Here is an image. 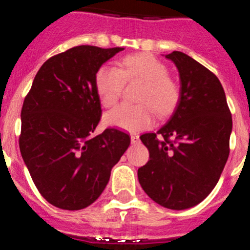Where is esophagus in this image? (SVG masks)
<instances>
[{"label": "esophagus", "instance_id": "esophagus-1", "mask_svg": "<svg viewBox=\"0 0 250 250\" xmlns=\"http://www.w3.org/2000/svg\"><path fill=\"white\" fill-rule=\"evenodd\" d=\"M131 143H132V144L140 143V136L136 135V133L131 135Z\"/></svg>", "mask_w": 250, "mask_h": 250}]
</instances>
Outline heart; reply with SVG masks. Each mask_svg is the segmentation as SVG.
Returning a JSON list of instances; mask_svg holds the SVG:
<instances>
[{"label":"heart","mask_w":250,"mask_h":250,"mask_svg":"<svg viewBox=\"0 0 250 250\" xmlns=\"http://www.w3.org/2000/svg\"><path fill=\"white\" fill-rule=\"evenodd\" d=\"M125 82H141L137 94L140 104H123L104 115L108 126L137 132L150 127L155 122V112L166 114L178 99L177 84L167 77V67L150 54H133L120 61L119 68L101 66L95 74V87L104 107L118 102Z\"/></svg>","instance_id":"heart-1"}]
</instances>
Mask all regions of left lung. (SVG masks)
Segmentation results:
<instances>
[{
  "mask_svg": "<svg viewBox=\"0 0 250 250\" xmlns=\"http://www.w3.org/2000/svg\"><path fill=\"white\" fill-rule=\"evenodd\" d=\"M165 58L178 69L179 99L166 124L141 136L150 159L137 174L153 201L182 210L202 202L219 181L230 153L232 118L215 74L182 51Z\"/></svg>",
  "mask_w": 250,
  "mask_h": 250,
  "instance_id": "left-lung-1",
  "label": "left lung"
}]
</instances>
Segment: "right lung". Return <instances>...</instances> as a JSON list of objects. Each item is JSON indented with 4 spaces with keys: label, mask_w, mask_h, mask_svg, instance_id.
Listing matches in <instances>:
<instances>
[{
    "label": "right lung",
    "mask_w": 250,
    "mask_h": 250,
    "mask_svg": "<svg viewBox=\"0 0 250 250\" xmlns=\"http://www.w3.org/2000/svg\"><path fill=\"white\" fill-rule=\"evenodd\" d=\"M124 48L78 45L45 61L21 109L19 146L38 191L61 209L99 199L130 146L117 128L92 136L101 117L95 74Z\"/></svg>",
    "instance_id": "1"
}]
</instances>
